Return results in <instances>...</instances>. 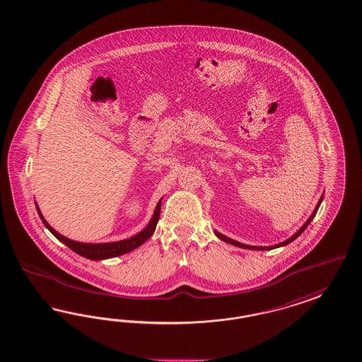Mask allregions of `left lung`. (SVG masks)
<instances>
[{
  "label": "left lung",
  "mask_w": 362,
  "mask_h": 362,
  "mask_svg": "<svg viewBox=\"0 0 362 362\" xmlns=\"http://www.w3.org/2000/svg\"><path fill=\"white\" fill-rule=\"evenodd\" d=\"M322 200H323V194L321 196V199L318 201V204H317V206H315V209H314V212L311 214V216L308 217V221L300 227V229H298L296 230V233H294L290 239H287L286 241H283V243H279V244H276V245H269V247H255V245H247V244H241L239 241L232 240V239H229L227 236H224L223 233H220V232H217V230H214V233H216V236L218 238V239H221L223 241H226L228 244H232V245H235V247H240V248H245V250H256V251H268V250H274V248H278V247H283V245H287L288 243H291V241H294L306 228H308V224L311 223V220L314 218V216L317 214L318 212V208H320V205H321Z\"/></svg>",
  "instance_id": "8db88e82"
}]
</instances>
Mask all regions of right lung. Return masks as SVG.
Instances as JSON below:
<instances>
[{"label": "right lung", "mask_w": 362, "mask_h": 362, "mask_svg": "<svg viewBox=\"0 0 362 362\" xmlns=\"http://www.w3.org/2000/svg\"><path fill=\"white\" fill-rule=\"evenodd\" d=\"M161 200L158 201L154 214H153L151 220L148 221V227L145 228L144 230H141L139 233H136L135 236L130 238V239H126V240L114 241V243H99V244L79 243V241L71 240L66 236L60 235L44 220L37 205H36V209H37V214L40 216L44 226L51 230V233L54 235L57 240L64 243L68 248H71L74 252L81 255L83 257H87V259H91V260H103V259H108V257H115V256L127 254V252L138 248L139 245H142L145 241L148 240V238L154 233L156 227H157L160 214H161Z\"/></svg>", "instance_id": "1"}]
</instances>
